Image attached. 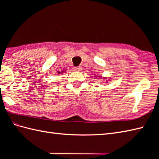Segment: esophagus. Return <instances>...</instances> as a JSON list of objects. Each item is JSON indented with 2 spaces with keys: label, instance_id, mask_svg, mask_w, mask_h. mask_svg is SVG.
Masks as SVG:
<instances>
[{
  "label": "esophagus",
  "instance_id": "obj_1",
  "mask_svg": "<svg viewBox=\"0 0 159 159\" xmlns=\"http://www.w3.org/2000/svg\"><path fill=\"white\" fill-rule=\"evenodd\" d=\"M81 67H74V71H75V72H80V71H81Z\"/></svg>",
  "mask_w": 159,
  "mask_h": 159
}]
</instances>
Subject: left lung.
I'll return each instance as SVG.
<instances>
[{
  "label": "left lung",
  "instance_id": "obj_1",
  "mask_svg": "<svg viewBox=\"0 0 159 159\" xmlns=\"http://www.w3.org/2000/svg\"><path fill=\"white\" fill-rule=\"evenodd\" d=\"M104 79H105V78H104Z\"/></svg>",
  "mask_w": 159,
  "mask_h": 159
}]
</instances>
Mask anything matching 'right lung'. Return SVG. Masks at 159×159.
<instances>
[{"mask_svg":"<svg viewBox=\"0 0 159 159\" xmlns=\"http://www.w3.org/2000/svg\"><path fill=\"white\" fill-rule=\"evenodd\" d=\"M62 72H63V71H62ZM58 74H60V72H58Z\"/></svg>","mask_w":159,"mask_h":159,"instance_id":"1","label":"right lung"}]
</instances>
